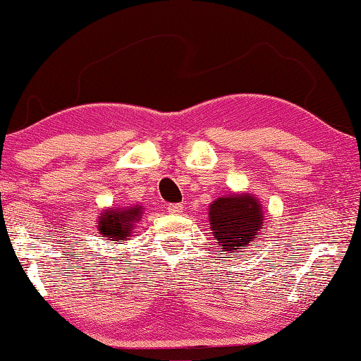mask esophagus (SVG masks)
<instances>
[{
  "mask_svg": "<svg viewBox=\"0 0 361 361\" xmlns=\"http://www.w3.org/2000/svg\"><path fill=\"white\" fill-rule=\"evenodd\" d=\"M166 209L170 212V213H173V215H178V213H181L183 212V205L181 204H169Z\"/></svg>",
  "mask_w": 361,
  "mask_h": 361,
  "instance_id": "34e87169",
  "label": "esophagus"
}]
</instances>
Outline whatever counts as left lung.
I'll return each instance as SVG.
<instances>
[{"mask_svg": "<svg viewBox=\"0 0 361 361\" xmlns=\"http://www.w3.org/2000/svg\"><path fill=\"white\" fill-rule=\"evenodd\" d=\"M210 228L223 252H242L258 239L264 224L259 200L248 192L218 197L209 205Z\"/></svg>", "mask_w": 361, "mask_h": 361, "instance_id": "8db88e82", "label": "left lung"}]
</instances>
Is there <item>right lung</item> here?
I'll list each match as a JSON object with an SVG mask.
<instances>
[{"instance_id":"add662e5","label":"right lung","mask_w":361,"mask_h":361,"mask_svg":"<svg viewBox=\"0 0 361 361\" xmlns=\"http://www.w3.org/2000/svg\"><path fill=\"white\" fill-rule=\"evenodd\" d=\"M143 215V207H126V209H106L100 213L97 228L102 237L106 240L121 242L129 239L133 229V224L140 221Z\"/></svg>"}]
</instances>
